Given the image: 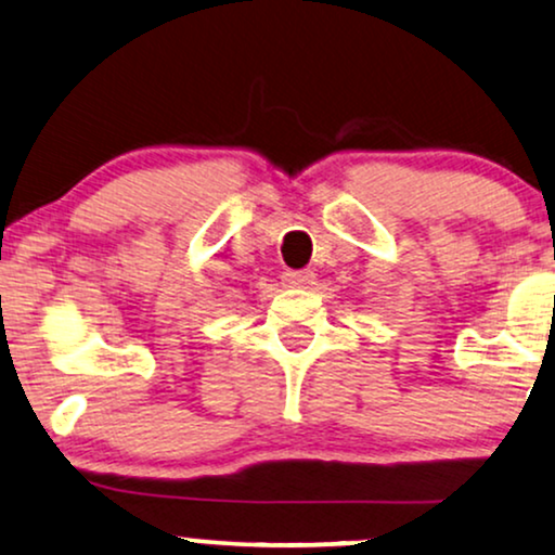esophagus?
Instances as JSON below:
<instances>
[{
    "label": "esophagus",
    "mask_w": 555,
    "mask_h": 555,
    "mask_svg": "<svg viewBox=\"0 0 555 555\" xmlns=\"http://www.w3.org/2000/svg\"><path fill=\"white\" fill-rule=\"evenodd\" d=\"M284 284L307 289V286L314 284V273L312 271H284Z\"/></svg>",
    "instance_id": "1"
}]
</instances>
